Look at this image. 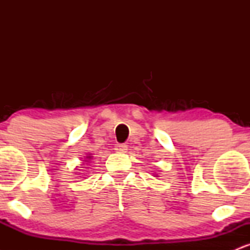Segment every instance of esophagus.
<instances>
[{
	"mask_svg": "<svg viewBox=\"0 0 250 250\" xmlns=\"http://www.w3.org/2000/svg\"><path fill=\"white\" fill-rule=\"evenodd\" d=\"M115 150L119 151V153H125L128 150V146L125 145V143H117L115 146Z\"/></svg>",
	"mask_w": 250,
	"mask_h": 250,
	"instance_id": "1",
	"label": "esophagus"
}]
</instances>
